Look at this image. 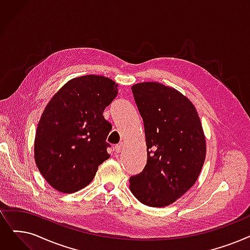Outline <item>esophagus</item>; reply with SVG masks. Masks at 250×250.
Wrapping results in <instances>:
<instances>
[{
	"label": "esophagus",
	"mask_w": 250,
	"mask_h": 250,
	"mask_svg": "<svg viewBox=\"0 0 250 250\" xmlns=\"http://www.w3.org/2000/svg\"><path fill=\"white\" fill-rule=\"evenodd\" d=\"M123 146H124L123 143H119V144H117V145L114 146V151L116 152V153H119V152H121V151L123 150Z\"/></svg>",
	"instance_id": "1"
}]
</instances>
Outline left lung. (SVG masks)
<instances>
[{
    "label": "left lung",
    "mask_w": 250,
    "mask_h": 250,
    "mask_svg": "<svg viewBox=\"0 0 250 250\" xmlns=\"http://www.w3.org/2000/svg\"><path fill=\"white\" fill-rule=\"evenodd\" d=\"M143 118L147 164L129 178L134 196L151 208L175 202L196 182L206 144L194 105L177 90L151 82L132 86Z\"/></svg>",
    "instance_id": "obj_1"
}]
</instances>
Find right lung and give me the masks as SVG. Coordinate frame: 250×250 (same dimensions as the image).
Returning a JSON list of instances; mask_svg holds the SVG:
<instances>
[{
	"label": "right lung",
	"mask_w": 250,
	"mask_h": 250,
	"mask_svg": "<svg viewBox=\"0 0 250 250\" xmlns=\"http://www.w3.org/2000/svg\"><path fill=\"white\" fill-rule=\"evenodd\" d=\"M101 75L72 79L54 95L38 125L35 159L42 176L62 193L77 192L109 158L106 138L112 125L103 111L118 94Z\"/></svg>",
	"instance_id": "add662e5"
}]
</instances>
